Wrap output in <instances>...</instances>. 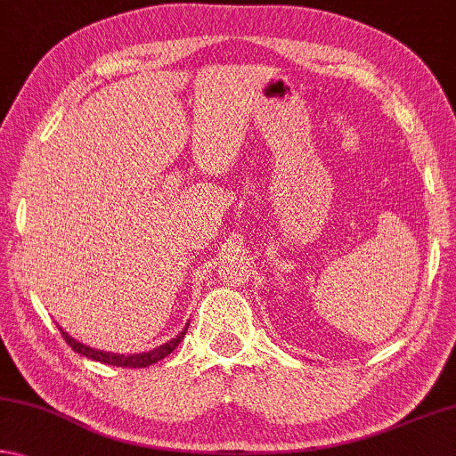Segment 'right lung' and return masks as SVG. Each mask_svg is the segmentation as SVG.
Returning a JSON list of instances; mask_svg holds the SVG:
<instances>
[{"label": "right lung", "instance_id": "add662e5", "mask_svg": "<svg viewBox=\"0 0 456 456\" xmlns=\"http://www.w3.org/2000/svg\"><path fill=\"white\" fill-rule=\"evenodd\" d=\"M186 329H189V324L178 332V335L175 338H170L168 343H164L160 346H156V349L151 351H146V353H135V355H118V353H107V351H99V349H93V346H86L83 343H78L72 338L69 332H64L61 329V335L64 337V341H67L72 351L75 353H81L83 357H89L93 361H101V363L105 365H118V367H148L151 363H156V361L164 359L166 355H170L172 351L176 349V346L180 345V341H183L184 335H186Z\"/></svg>", "mask_w": 456, "mask_h": 456}]
</instances>
